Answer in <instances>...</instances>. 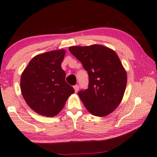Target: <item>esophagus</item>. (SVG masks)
<instances>
[{"label": "esophagus", "instance_id": "34e87169", "mask_svg": "<svg viewBox=\"0 0 157 157\" xmlns=\"http://www.w3.org/2000/svg\"><path fill=\"white\" fill-rule=\"evenodd\" d=\"M73 87H74V89H75V92H78V91L79 87L78 84H75V86H73Z\"/></svg>", "mask_w": 157, "mask_h": 157}]
</instances>
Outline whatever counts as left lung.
<instances>
[{
  "mask_svg": "<svg viewBox=\"0 0 157 157\" xmlns=\"http://www.w3.org/2000/svg\"><path fill=\"white\" fill-rule=\"evenodd\" d=\"M69 50L81 62L89 75L88 88L78 92L81 101L94 115H108L120 103L127 82L117 54L99 44L71 47Z\"/></svg>",
  "mask_w": 157,
  "mask_h": 157,
  "instance_id": "left-lung-1",
  "label": "left lung"
}]
</instances>
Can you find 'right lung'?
I'll return each mask as SVG.
<instances>
[{"label":"right lung","instance_id":"1","mask_svg":"<svg viewBox=\"0 0 157 157\" xmlns=\"http://www.w3.org/2000/svg\"><path fill=\"white\" fill-rule=\"evenodd\" d=\"M65 53L60 49L37 55L21 75V91L25 101L43 116H55L75 92L66 82V73L61 68Z\"/></svg>","mask_w":157,"mask_h":157}]
</instances>
